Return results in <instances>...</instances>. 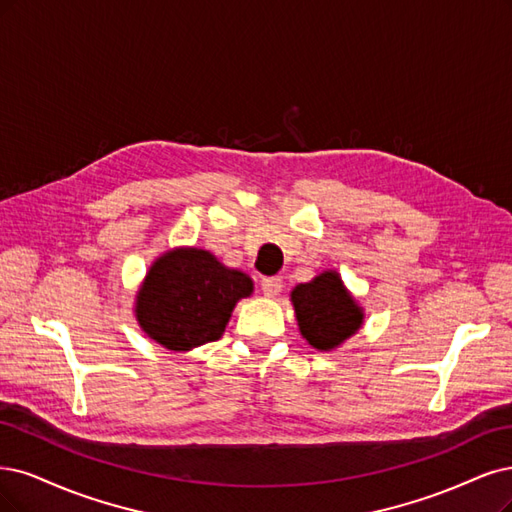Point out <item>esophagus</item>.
Masks as SVG:
<instances>
[{
    "instance_id": "1",
    "label": "esophagus",
    "mask_w": 512,
    "mask_h": 512,
    "mask_svg": "<svg viewBox=\"0 0 512 512\" xmlns=\"http://www.w3.org/2000/svg\"><path fill=\"white\" fill-rule=\"evenodd\" d=\"M260 288L264 296H277L281 288H284V281H281V277H262Z\"/></svg>"
}]
</instances>
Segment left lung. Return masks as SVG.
Segmentation results:
<instances>
[{
    "mask_svg": "<svg viewBox=\"0 0 512 512\" xmlns=\"http://www.w3.org/2000/svg\"><path fill=\"white\" fill-rule=\"evenodd\" d=\"M298 328L315 349L341 345L362 324V311L337 273L326 271L292 290Z\"/></svg>",
    "mask_w": 512,
    "mask_h": 512,
    "instance_id": "left-lung-1",
    "label": "left lung"
}]
</instances>
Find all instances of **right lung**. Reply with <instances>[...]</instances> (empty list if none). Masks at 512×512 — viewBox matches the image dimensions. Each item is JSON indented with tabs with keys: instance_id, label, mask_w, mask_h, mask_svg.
I'll list each match as a JSON object with an SVG mask.
<instances>
[{
	"instance_id": "1",
	"label": "right lung",
	"mask_w": 512,
	"mask_h": 512,
	"mask_svg": "<svg viewBox=\"0 0 512 512\" xmlns=\"http://www.w3.org/2000/svg\"><path fill=\"white\" fill-rule=\"evenodd\" d=\"M252 279L226 269L205 250H175L158 258L137 294V320L171 351L218 341L235 303L252 294Z\"/></svg>"
}]
</instances>
